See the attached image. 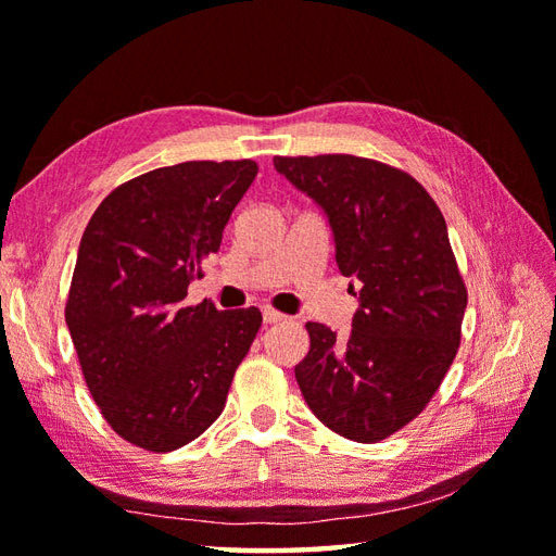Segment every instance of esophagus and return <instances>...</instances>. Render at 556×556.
<instances>
[{
    "mask_svg": "<svg viewBox=\"0 0 556 556\" xmlns=\"http://www.w3.org/2000/svg\"><path fill=\"white\" fill-rule=\"evenodd\" d=\"M263 320H265V325L285 323V320H287V315H285V313H279V311H275V308H263Z\"/></svg>",
    "mask_w": 556,
    "mask_h": 556,
    "instance_id": "esophagus-1",
    "label": "esophagus"
}]
</instances>
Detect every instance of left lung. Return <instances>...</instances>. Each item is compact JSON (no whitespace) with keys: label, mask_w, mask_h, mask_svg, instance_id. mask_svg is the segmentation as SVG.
Segmentation results:
<instances>
[{"label":"left lung","mask_w":556,"mask_h":556,"mask_svg":"<svg viewBox=\"0 0 556 556\" xmlns=\"http://www.w3.org/2000/svg\"><path fill=\"white\" fill-rule=\"evenodd\" d=\"M275 169L323 207L339 271L361 285L346 337L305 325L301 394L329 430L380 442L430 404L460 344L468 293L446 222L413 176L382 162L275 157Z\"/></svg>","instance_id":"left-lung-1"}]
</instances>
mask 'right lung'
<instances>
[{"instance_id": "add662e5", "label": "right lung", "mask_w": 556, "mask_h": 556, "mask_svg": "<svg viewBox=\"0 0 556 556\" xmlns=\"http://www.w3.org/2000/svg\"><path fill=\"white\" fill-rule=\"evenodd\" d=\"M257 174L253 160L181 162L122 184L78 245L66 325L112 430L148 452L203 434L263 323L257 308L184 305Z\"/></svg>"}]
</instances>
